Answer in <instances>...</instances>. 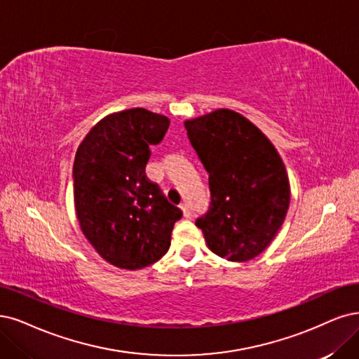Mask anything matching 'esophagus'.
Segmentation results:
<instances>
[{
	"instance_id": "34e87169",
	"label": "esophagus",
	"mask_w": 359,
	"mask_h": 359,
	"mask_svg": "<svg viewBox=\"0 0 359 359\" xmlns=\"http://www.w3.org/2000/svg\"><path fill=\"white\" fill-rule=\"evenodd\" d=\"M180 208H182V211H183V216H184V217H191V210H189V207H188L187 203H182V204H180Z\"/></svg>"
}]
</instances>
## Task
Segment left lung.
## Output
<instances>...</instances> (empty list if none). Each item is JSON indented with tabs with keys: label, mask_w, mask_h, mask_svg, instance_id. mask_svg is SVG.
Masks as SVG:
<instances>
[{
	"label": "left lung",
	"mask_w": 359,
	"mask_h": 359,
	"mask_svg": "<svg viewBox=\"0 0 359 359\" xmlns=\"http://www.w3.org/2000/svg\"><path fill=\"white\" fill-rule=\"evenodd\" d=\"M184 127L208 172L210 207L195 222L208 248L231 262L259 256L290 205L281 156L253 123L229 109L191 119Z\"/></svg>",
	"instance_id": "1"
}]
</instances>
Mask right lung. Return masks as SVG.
<instances>
[{
  "label": "right lung",
  "instance_id": "obj_1",
  "mask_svg": "<svg viewBox=\"0 0 359 359\" xmlns=\"http://www.w3.org/2000/svg\"><path fill=\"white\" fill-rule=\"evenodd\" d=\"M168 118L143 108L104 116L75 155L74 198L83 233L121 269H142L170 248L182 210L146 177L151 146L165 136Z\"/></svg>",
  "mask_w": 359,
  "mask_h": 359
}]
</instances>
